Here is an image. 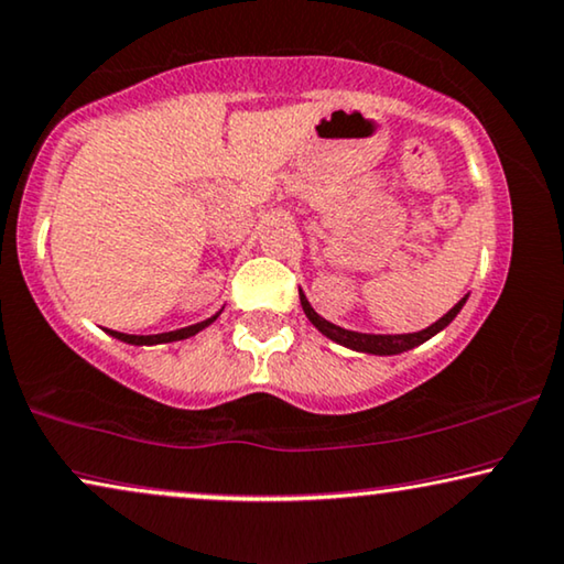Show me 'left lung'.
I'll list each match as a JSON object with an SVG mask.
<instances>
[{"label":"left lung","instance_id":"obj_1","mask_svg":"<svg viewBox=\"0 0 564 564\" xmlns=\"http://www.w3.org/2000/svg\"><path fill=\"white\" fill-rule=\"evenodd\" d=\"M466 297H469V295H466ZM466 297H460L458 303L453 305V308L445 313L443 318H437L435 324L422 328V332H412V334H362V332H352V328H341V326L332 324V321H326L324 316H318V313L313 311V305L308 303V297H305L303 290H300V305H303V313L308 316L311 324L326 336V339H332V341H336V345H341L347 349H355V352L380 355V357L401 355V352H409V349L425 345L427 339H433L435 334H441L443 328L458 316L460 308H464Z\"/></svg>","mask_w":564,"mask_h":564}]
</instances>
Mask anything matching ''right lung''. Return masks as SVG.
<instances>
[{
	"label": "right lung",
	"mask_w": 564,
	"mask_h": 564,
	"mask_svg": "<svg viewBox=\"0 0 564 564\" xmlns=\"http://www.w3.org/2000/svg\"><path fill=\"white\" fill-rule=\"evenodd\" d=\"M223 311H217L215 316L212 318H207V321H199V324H192V326H186V328H175V332H165V334H152V336H134V334H121V332H111V328H106L108 334L113 336V339H119V341H127V345H137V347H142V345H165V341H181V339H188V336H194V334H199L202 328H207L209 324H215L217 321V316Z\"/></svg>",
	"instance_id": "add662e5"
}]
</instances>
